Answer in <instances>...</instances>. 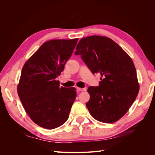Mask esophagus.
Instances as JSON below:
<instances>
[{
  "label": "esophagus",
  "instance_id": "obj_1",
  "mask_svg": "<svg viewBox=\"0 0 155 155\" xmlns=\"http://www.w3.org/2000/svg\"><path fill=\"white\" fill-rule=\"evenodd\" d=\"M77 89H78V91H81V92H83V91H86V88H79V87H77Z\"/></svg>",
  "mask_w": 155,
  "mask_h": 155
}]
</instances>
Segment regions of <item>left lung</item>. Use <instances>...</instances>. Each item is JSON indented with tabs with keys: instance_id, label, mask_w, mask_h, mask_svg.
<instances>
[{
	"instance_id": "8db88e82",
	"label": "left lung",
	"mask_w": 155,
	"mask_h": 155,
	"mask_svg": "<svg viewBox=\"0 0 155 155\" xmlns=\"http://www.w3.org/2000/svg\"><path fill=\"white\" fill-rule=\"evenodd\" d=\"M92 74L99 73L98 87H89L90 100L86 104L96 120L116 122L126 114L137 98L140 86L134 63L116 43L105 36L84 37L76 46Z\"/></svg>"
}]
</instances>
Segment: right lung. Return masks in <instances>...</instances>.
<instances>
[{"mask_svg": "<svg viewBox=\"0 0 155 155\" xmlns=\"http://www.w3.org/2000/svg\"><path fill=\"white\" fill-rule=\"evenodd\" d=\"M78 39L46 41L22 67L17 93L23 107L37 125L54 129L66 122L76 100V88L59 87L63 71Z\"/></svg>", "mask_w": 155, "mask_h": 155, "instance_id": "right-lung-1", "label": "right lung"}]
</instances>
